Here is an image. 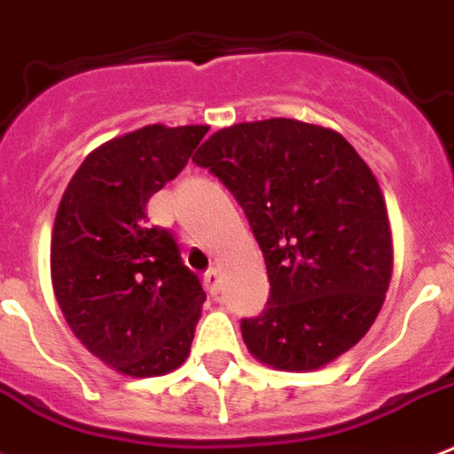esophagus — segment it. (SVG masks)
Wrapping results in <instances>:
<instances>
[{
    "mask_svg": "<svg viewBox=\"0 0 454 454\" xmlns=\"http://www.w3.org/2000/svg\"><path fill=\"white\" fill-rule=\"evenodd\" d=\"M205 287L209 294H219L221 290V276H219V270L216 269H209L205 273Z\"/></svg>",
    "mask_w": 454,
    "mask_h": 454,
    "instance_id": "34e87169",
    "label": "esophagus"
}]
</instances>
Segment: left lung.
<instances>
[{"instance_id":"8db88e82","label":"left lung","mask_w":454,"mask_h":454,"mask_svg":"<svg viewBox=\"0 0 454 454\" xmlns=\"http://www.w3.org/2000/svg\"><path fill=\"white\" fill-rule=\"evenodd\" d=\"M192 162L233 192L263 252L270 294L240 325L249 353L310 372L358 344L384 303L394 245L356 148L334 129L273 117L219 129Z\"/></svg>"}]
</instances>
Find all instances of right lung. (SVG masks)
<instances>
[{
  "label": "right lung",
  "instance_id": "1",
  "mask_svg": "<svg viewBox=\"0 0 454 454\" xmlns=\"http://www.w3.org/2000/svg\"><path fill=\"white\" fill-rule=\"evenodd\" d=\"M209 127L117 137L89 153L60 198L51 283L70 330L96 358L129 377L176 370L191 351L207 294L145 202L178 176Z\"/></svg>",
  "mask_w": 454,
  "mask_h": 454
}]
</instances>
